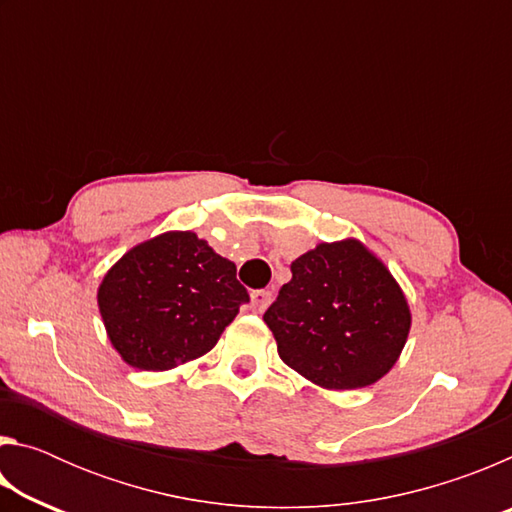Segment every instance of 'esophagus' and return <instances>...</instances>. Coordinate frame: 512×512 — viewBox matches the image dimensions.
Returning <instances> with one entry per match:
<instances>
[{
  "mask_svg": "<svg viewBox=\"0 0 512 512\" xmlns=\"http://www.w3.org/2000/svg\"><path fill=\"white\" fill-rule=\"evenodd\" d=\"M273 300V293L266 291V289H259V291H253L250 293V309L257 311V314H262V311L271 305Z\"/></svg>",
  "mask_w": 512,
  "mask_h": 512,
  "instance_id": "34e87169",
  "label": "esophagus"
}]
</instances>
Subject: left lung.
<instances>
[{"label":"left lung","mask_w":512,"mask_h":512,"mask_svg":"<svg viewBox=\"0 0 512 512\" xmlns=\"http://www.w3.org/2000/svg\"><path fill=\"white\" fill-rule=\"evenodd\" d=\"M291 273L264 314L280 359L327 391L384 377L411 329L409 302L384 262L343 239L307 250Z\"/></svg>","instance_id":"1"}]
</instances>
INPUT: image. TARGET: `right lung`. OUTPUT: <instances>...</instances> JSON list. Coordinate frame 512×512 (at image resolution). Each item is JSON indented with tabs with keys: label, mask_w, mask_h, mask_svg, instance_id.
<instances>
[{
	"label": "right lung",
	"mask_w": 512,
	"mask_h": 512,
	"mask_svg": "<svg viewBox=\"0 0 512 512\" xmlns=\"http://www.w3.org/2000/svg\"><path fill=\"white\" fill-rule=\"evenodd\" d=\"M248 300L237 266L189 230L137 244L97 291L112 348L140 370H171L203 357Z\"/></svg>",
	"instance_id": "right-lung-1"
}]
</instances>
